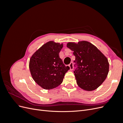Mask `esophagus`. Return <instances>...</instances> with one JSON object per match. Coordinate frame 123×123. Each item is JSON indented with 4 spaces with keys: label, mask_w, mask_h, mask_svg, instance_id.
<instances>
[{
    "label": "esophagus",
    "mask_w": 123,
    "mask_h": 123,
    "mask_svg": "<svg viewBox=\"0 0 123 123\" xmlns=\"http://www.w3.org/2000/svg\"><path fill=\"white\" fill-rule=\"evenodd\" d=\"M69 66L70 67V70H72L73 69V62H71Z\"/></svg>",
    "instance_id": "34e87169"
}]
</instances>
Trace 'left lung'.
<instances>
[{"label":"left lung","mask_w":123,"mask_h":123,"mask_svg":"<svg viewBox=\"0 0 123 123\" xmlns=\"http://www.w3.org/2000/svg\"><path fill=\"white\" fill-rule=\"evenodd\" d=\"M67 47L73 51L76 68L74 71L77 85L91 91L99 87L106 79L109 64L107 57L93 44L87 41L69 42Z\"/></svg>","instance_id":"8db88e82"}]
</instances>
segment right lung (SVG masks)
<instances>
[{
	"label": "right lung",
	"mask_w": 123,
	"mask_h": 123,
	"mask_svg": "<svg viewBox=\"0 0 123 123\" xmlns=\"http://www.w3.org/2000/svg\"><path fill=\"white\" fill-rule=\"evenodd\" d=\"M62 47V43L50 41L39 48L30 59L29 69L33 79L46 90L60 85L70 69L59 57Z\"/></svg>",
	"instance_id": "obj_1"
}]
</instances>
